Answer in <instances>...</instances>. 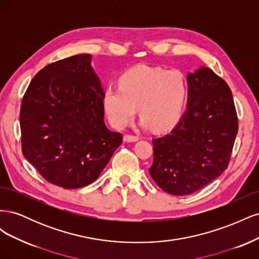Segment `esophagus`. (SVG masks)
<instances>
[{
  "label": "esophagus",
  "instance_id": "esophagus-1",
  "mask_svg": "<svg viewBox=\"0 0 259 259\" xmlns=\"http://www.w3.org/2000/svg\"><path fill=\"white\" fill-rule=\"evenodd\" d=\"M123 140L124 142L126 143H133V142H137L138 140V136H135V135H124L123 137Z\"/></svg>",
  "mask_w": 259,
  "mask_h": 259
}]
</instances>
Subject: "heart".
Here are the masks:
<instances>
[{
	"mask_svg": "<svg viewBox=\"0 0 259 259\" xmlns=\"http://www.w3.org/2000/svg\"><path fill=\"white\" fill-rule=\"evenodd\" d=\"M189 95V84L179 70L138 66L123 73L119 88L109 86L104 107L113 126L122 128L134 117L137 107L145 126L166 131L180 120Z\"/></svg>",
	"mask_w": 259,
	"mask_h": 259,
	"instance_id": "1",
	"label": "heart"
}]
</instances>
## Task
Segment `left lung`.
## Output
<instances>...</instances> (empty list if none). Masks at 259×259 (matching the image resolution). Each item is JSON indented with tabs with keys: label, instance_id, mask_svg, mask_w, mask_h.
<instances>
[{
	"label": "left lung",
	"instance_id": "obj_1",
	"mask_svg": "<svg viewBox=\"0 0 259 259\" xmlns=\"http://www.w3.org/2000/svg\"><path fill=\"white\" fill-rule=\"evenodd\" d=\"M188 107L167 135L152 139L150 175L162 190L187 195L200 190L228 167L238 134L231 90L206 67L187 75Z\"/></svg>",
	"mask_w": 259,
	"mask_h": 259
}]
</instances>
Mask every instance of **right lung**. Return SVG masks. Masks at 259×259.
Listing matches in <instances>:
<instances>
[{"instance_id":"right-lung-1","label":"right lung","mask_w":259,"mask_h":259,"mask_svg":"<svg viewBox=\"0 0 259 259\" xmlns=\"http://www.w3.org/2000/svg\"><path fill=\"white\" fill-rule=\"evenodd\" d=\"M104 116V91L91 55L52 62L34 75L22 97V154L53 185L88 186L123 140L121 133L107 128Z\"/></svg>"}]
</instances>
